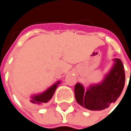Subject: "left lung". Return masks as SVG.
<instances>
[{"label":"left lung","instance_id":"8db88e82","mask_svg":"<svg viewBox=\"0 0 131 131\" xmlns=\"http://www.w3.org/2000/svg\"><path fill=\"white\" fill-rule=\"evenodd\" d=\"M113 65L101 82L92 83L86 90L77 83L74 86L75 99L83 108L91 111H102L115 103L123 91L125 73L122 61L113 59Z\"/></svg>","mask_w":131,"mask_h":131}]
</instances>
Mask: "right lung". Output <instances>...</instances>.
<instances>
[{
	"mask_svg": "<svg viewBox=\"0 0 131 131\" xmlns=\"http://www.w3.org/2000/svg\"><path fill=\"white\" fill-rule=\"evenodd\" d=\"M61 83V81H57L54 83L52 86L48 87L46 90L42 92H39L37 94H34L30 96L29 102L32 105H36V106H42L45 104L48 103L54 95V93L58 88V85Z\"/></svg>",
	"mask_w": 131,
	"mask_h": 131,
	"instance_id": "obj_1",
	"label": "right lung"
}]
</instances>
